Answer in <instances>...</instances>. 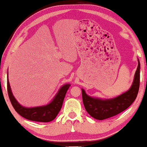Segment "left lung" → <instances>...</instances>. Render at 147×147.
Here are the masks:
<instances>
[{"label":"left lung","mask_w":147,"mask_h":147,"mask_svg":"<svg viewBox=\"0 0 147 147\" xmlns=\"http://www.w3.org/2000/svg\"><path fill=\"white\" fill-rule=\"evenodd\" d=\"M140 63L138 59V66L133 83L127 92L115 98L101 99L88 96L82 89L84 106L87 112L96 119L103 120L115 116L128 109L135 101L140 88Z\"/></svg>","instance_id":"8db88e82"}]
</instances>
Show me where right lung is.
<instances>
[{
	"mask_svg": "<svg viewBox=\"0 0 147 147\" xmlns=\"http://www.w3.org/2000/svg\"><path fill=\"white\" fill-rule=\"evenodd\" d=\"M70 84H66L59 90L56 96L51 102L47 105L33 108H26L20 105L13 96L8 80L7 71V88L9 98L13 107L18 114L28 120L38 122H50L53 121L59 114L63 105L66 92Z\"/></svg>",
	"mask_w": 147,
	"mask_h": 147,
	"instance_id": "1",
	"label": "right lung"
}]
</instances>
